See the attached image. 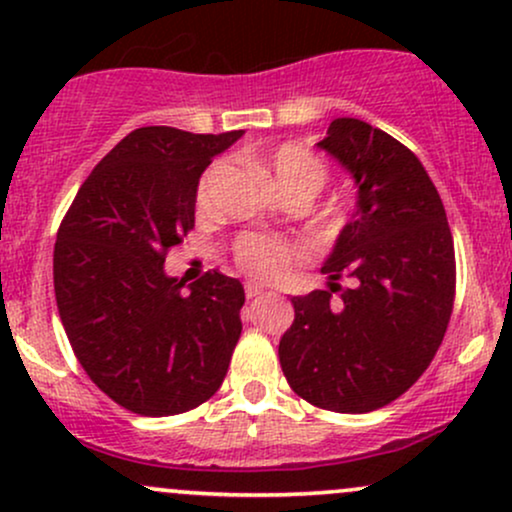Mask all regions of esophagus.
Here are the masks:
<instances>
[{"mask_svg": "<svg viewBox=\"0 0 512 512\" xmlns=\"http://www.w3.org/2000/svg\"><path fill=\"white\" fill-rule=\"evenodd\" d=\"M260 293H264L262 286L252 284V281H248V284H245V296H248V298H257V296H260Z\"/></svg>", "mask_w": 512, "mask_h": 512, "instance_id": "esophagus-1", "label": "esophagus"}]
</instances>
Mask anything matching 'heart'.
<instances>
[{
	"label": "heart",
	"instance_id": "b5f03b06",
	"mask_svg": "<svg viewBox=\"0 0 512 512\" xmlns=\"http://www.w3.org/2000/svg\"><path fill=\"white\" fill-rule=\"evenodd\" d=\"M255 166L272 180L276 190H305L317 195L327 180L325 163L317 158L313 151L303 149L298 144H284L279 149L260 154L255 158ZM216 168H211L199 182L197 202L199 207H207L211 182H214ZM293 248L286 240L267 238V236H245L236 248V260L245 272L272 279L291 262Z\"/></svg>",
	"mask_w": 512,
	"mask_h": 512
}]
</instances>
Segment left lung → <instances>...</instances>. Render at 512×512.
<instances>
[{
  "mask_svg": "<svg viewBox=\"0 0 512 512\" xmlns=\"http://www.w3.org/2000/svg\"><path fill=\"white\" fill-rule=\"evenodd\" d=\"M315 146L351 175L356 207L322 262L330 289L291 298L296 320L279 361L305 402L366 414L407 392L436 356L455 298V245L426 168L383 129L337 117ZM342 275L349 287L336 284Z\"/></svg>",
  "mask_w": 512,
  "mask_h": 512,
  "instance_id": "8db88e82",
  "label": "left lung"
}]
</instances>
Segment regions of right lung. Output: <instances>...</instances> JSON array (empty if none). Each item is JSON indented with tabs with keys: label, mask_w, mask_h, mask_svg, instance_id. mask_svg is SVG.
<instances>
[{
	"label": "right lung",
	"mask_w": 512,
	"mask_h": 512,
	"mask_svg": "<svg viewBox=\"0 0 512 512\" xmlns=\"http://www.w3.org/2000/svg\"><path fill=\"white\" fill-rule=\"evenodd\" d=\"M243 134L134 129L91 170L57 231L52 274L69 344L88 378L134 414L190 411L226 378L243 284L214 269L185 293L163 262L195 226L211 158Z\"/></svg>",
	"instance_id": "obj_1"
}]
</instances>
